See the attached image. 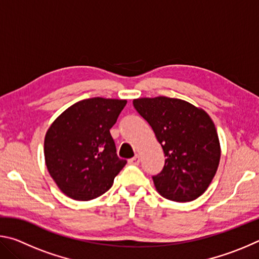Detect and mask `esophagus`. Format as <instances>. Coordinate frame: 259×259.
<instances>
[{
	"mask_svg": "<svg viewBox=\"0 0 259 259\" xmlns=\"http://www.w3.org/2000/svg\"><path fill=\"white\" fill-rule=\"evenodd\" d=\"M139 162H140V157L138 155H136V156L133 157V159L129 160V163L134 164V165H138Z\"/></svg>",
	"mask_w": 259,
	"mask_h": 259,
	"instance_id": "34e87169",
	"label": "esophagus"
}]
</instances>
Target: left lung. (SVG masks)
Wrapping results in <instances>:
<instances>
[{
	"instance_id": "left-lung-1",
	"label": "left lung",
	"mask_w": 259,
	"mask_h": 259,
	"mask_svg": "<svg viewBox=\"0 0 259 259\" xmlns=\"http://www.w3.org/2000/svg\"><path fill=\"white\" fill-rule=\"evenodd\" d=\"M134 107L154 131L165 161L153 176L163 198L188 202L202 195L216 175L221 145L216 126L203 109L160 96L134 99Z\"/></svg>"
}]
</instances>
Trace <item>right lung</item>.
Wrapping results in <instances>:
<instances>
[{
    "label": "right lung",
    "mask_w": 259,
    "mask_h": 259,
    "mask_svg": "<svg viewBox=\"0 0 259 259\" xmlns=\"http://www.w3.org/2000/svg\"><path fill=\"white\" fill-rule=\"evenodd\" d=\"M125 104L122 99H83L61 113L48 129V171L68 198L89 201L103 195L125 165L109 133Z\"/></svg>",
    "instance_id": "right-lung-1"
}]
</instances>
